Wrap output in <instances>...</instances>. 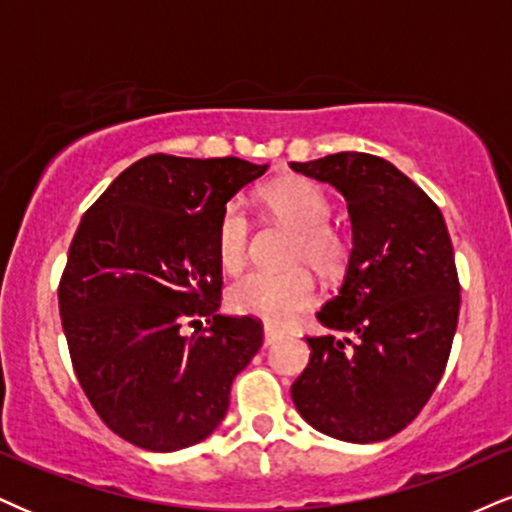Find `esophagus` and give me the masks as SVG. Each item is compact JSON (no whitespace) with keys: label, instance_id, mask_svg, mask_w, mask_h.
<instances>
[{"label":"esophagus","instance_id":"1","mask_svg":"<svg viewBox=\"0 0 512 512\" xmlns=\"http://www.w3.org/2000/svg\"><path fill=\"white\" fill-rule=\"evenodd\" d=\"M281 336H283L281 329H276L272 324H264V346H272V343L279 341Z\"/></svg>","mask_w":512,"mask_h":512}]
</instances>
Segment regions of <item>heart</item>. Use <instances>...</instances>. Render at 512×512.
<instances>
[{
    "mask_svg": "<svg viewBox=\"0 0 512 512\" xmlns=\"http://www.w3.org/2000/svg\"><path fill=\"white\" fill-rule=\"evenodd\" d=\"M260 202L269 217L295 231L288 245L286 262L295 267L283 272H252L231 283L226 291V305L236 315H250L264 322L283 326L315 303V279L310 264L322 279H338L350 264L348 233L329 224L331 200L317 183L307 178L288 176L269 183L260 190ZM250 243V221L236 202L221 209L214 231V248L221 269L236 274L245 267Z\"/></svg>",
    "mask_w": 512,
    "mask_h": 512,
    "instance_id": "obj_1",
    "label": "heart"
}]
</instances>
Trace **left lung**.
<instances>
[{
  "label": "left lung",
  "mask_w": 512,
  "mask_h": 512,
  "mask_svg": "<svg viewBox=\"0 0 512 512\" xmlns=\"http://www.w3.org/2000/svg\"><path fill=\"white\" fill-rule=\"evenodd\" d=\"M291 169L334 186L353 224L343 286L317 312L329 334L307 338L293 403L326 436L384 441L420 415L451 355L460 281L446 221L381 157L338 152Z\"/></svg>",
  "instance_id": "8db88e82"
}]
</instances>
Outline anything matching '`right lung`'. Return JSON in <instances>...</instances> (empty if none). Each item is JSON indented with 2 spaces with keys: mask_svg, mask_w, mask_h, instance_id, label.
Masks as SVG:
<instances>
[{
  "mask_svg": "<svg viewBox=\"0 0 512 512\" xmlns=\"http://www.w3.org/2000/svg\"><path fill=\"white\" fill-rule=\"evenodd\" d=\"M264 171L238 157L150 155L80 219L59 281L61 326L92 408L133 446L171 453L207 439L262 346L260 319L217 312L214 231ZM183 323L198 324L193 337Z\"/></svg>",
  "mask_w": 512,
  "mask_h": 512,
  "instance_id": "add662e5",
  "label": "right lung"
}]
</instances>
